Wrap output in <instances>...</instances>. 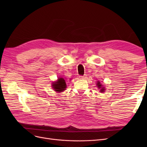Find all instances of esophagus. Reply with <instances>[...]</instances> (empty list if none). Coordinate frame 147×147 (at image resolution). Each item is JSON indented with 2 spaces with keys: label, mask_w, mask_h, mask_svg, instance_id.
Segmentation results:
<instances>
[{
  "label": "esophagus",
  "mask_w": 147,
  "mask_h": 147,
  "mask_svg": "<svg viewBox=\"0 0 147 147\" xmlns=\"http://www.w3.org/2000/svg\"><path fill=\"white\" fill-rule=\"evenodd\" d=\"M79 77H80V79H85L86 76H85V75H83V76H80Z\"/></svg>",
  "instance_id": "1"
}]
</instances>
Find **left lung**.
<instances>
[{
    "label": "left lung",
    "mask_w": 147,
    "mask_h": 147,
    "mask_svg": "<svg viewBox=\"0 0 147 147\" xmlns=\"http://www.w3.org/2000/svg\"><path fill=\"white\" fill-rule=\"evenodd\" d=\"M97 86L98 87V88L100 90V92H104V91H105V87H104V86H102V84H100V82H97Z\"/></svg>",
    "instance_id": "8db88e82"
}]
</instances>
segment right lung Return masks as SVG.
Returning a JSON list of instances; mask_svg holds the SVG:
<instances>
[{
    "label": "right lung",
    "mask_w": 147,
    "mask_h": 147,
    "mask_svg": "<svg viewBox=\"0 0 147 147\" xmlns=\"http://www.w3.org/2000/svg\"><path fill=\"white\" fill-rule=\"evenodd\" d=\"M52 86L57 92H63L65 90L67 86L65 80L63 78H58L57 81L53 83Z\"/></svg>",
    "instance_id": "obj_1"
}]
</instances>
